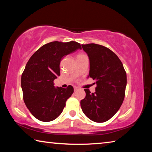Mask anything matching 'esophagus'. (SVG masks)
<instances>
[{"label": "esophagus", "instance_id": "obj_1", "mask_svg": "<svg viewBox=\"0 0 152 152\" xmlns=\"http://www.w3.org/2000/svg\"><path fill=\"white\" fill-rule=\"evenodd\" d=\"M74 91H75V92H76L77 91H78V90L79 89L78 88V87H74Z\"/></svg>", "mask_w": 152, "mask_h": 152}]
</instances>
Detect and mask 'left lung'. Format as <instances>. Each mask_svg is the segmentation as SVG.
<instances>
[{
    "label": "left lung",
    "mask_w": 152,
    "mask_h": 152,
    "mask_svg": "<svg viewBox=\"0 0 152 152\" xmlns=\"http://www.w3.org/2000/svg\"><path fill=\"white\" fill-rule=\"evenodd\" d=\"M82 47L89 58L88 77L96 84L94 93L84 89L86 96L80 101L82 110L92 121H107L118 111L124 100L126 72L121 61L109 48L95 43Z\"/></svg>",
    "instance_id": "left-lung-1"
}]
</instances>
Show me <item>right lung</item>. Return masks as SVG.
<instances>
[{
  "label": "right lung",
  "instance_id": "right-lung-1",
  "mask_svg": "<svg viewBox=\"0 0 152 152\" xmlns=\"http://www.w3.org/2000/svg\"><path fill=\"white\" fill-rule=\"evenodd\" d=\"M81 49L76 42H52L42 46L27 61L21 76L23 100L36 119L43 122L56 119L63 111L74 88H55L53 80L60 75L64 56Z\"/></svg>",
  "mask_w": 152,
  "mask_h": 152
}]
</instances>
